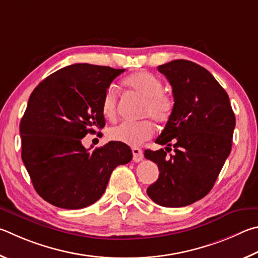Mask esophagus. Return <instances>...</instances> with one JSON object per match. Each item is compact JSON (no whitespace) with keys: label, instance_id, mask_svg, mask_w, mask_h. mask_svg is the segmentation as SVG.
I'll use <instances>...</instances> for the list:
<instances>
[{"label":"esophagus","instance_id":"34e87169","mask_svg":"<svg viewBox=\"0 0 258 258\" xmlns=\"http://www.w3.org/2000/svg\"><path fill=\"white\" fill-rule=\"evenodd\" d=\"M133 155H134L133 160L135 162H141L143 160V157H144L143 151L139 150V148H137V147H134L133 148Z\"/></svg>","mask_w":258,"mask_h":258}]
</instances>
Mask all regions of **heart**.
<instances>
[{"label":"heart","mask_w":258,"mask_h":258,"mask_svg":"<svg viewBox=\"0 0 258 258\" xmlns=\"http://www.w3.org/2000/svg\"><path fill=\"white\" fill-rule=\"evenodd\" d=\"M122 85L137 96L144 98L141 115L152 117L157 123H165L170 120L174 110V99L163 90V84L151 72L137 71L122 80ZM102 112L108 120H113L117 112V94L108 88L102 101ZM154 126L148 120L139 122H123L108 130L107 136L113 142L129 146H139L153 137Z\"/></svg>","instance_id":"heart-1"}]
</instances>
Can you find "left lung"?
I'll list each match as a JSON object with an SVG mask.
<instances>
[{"label":"left lung","mask_w":258,"mask_h":258,"mask_svg":"<svg viewBox=\"0 0 258 258\" xmlns=\"http://www.w3.org/2000/svg\"><path fill=\"white\" fill-rule=\"evenodd\" d=\"M172 86L174 110L156 143L174 147L145 151L160 175L147 188L153 202L182 207L202 200L213 188L231 152L236 116L229 96L211 72L197 63L174 60L157 67Z\"/></svg>","instance_id":"obj_1"}]
</instances>
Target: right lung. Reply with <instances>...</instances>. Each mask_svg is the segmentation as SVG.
Masks as SVG:
<instances>
[{
    "label": "right lung",
    "mask_w": 258,
    "mask_h": 258,
    "mask_svg": "<svg viewBox=\"0 0 258 258\" xmlns=\"http://www.w3.org/2000/svg\"><path fill=\"white\" fill-rule=\"evenodd\" d=\"M123 71L76 63L48 76L31 93L20 122L21 159L35 190L49 204L67 210L94 204L112 171L132 161L125 144L110 142L93 152L81 144L105 125L104 94Z\"/></svg>",
    "instance_id": "add662e5"
}]
</instances>
